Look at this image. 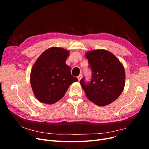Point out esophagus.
<instances>
[{"label": "esophagus", "mask_w": 149, "mask_h": 149, "mask_svg": "<svg viewBox=\"0 0 149 149\" xmlns=\"http://www.w3.org/2000/svg\"><path fill=\"white\" fill-rule=\"evenodd\" d=\"M82 78V74H79L78 76V79L79 81L81 80V79Z\"/></svg>", "instance_id": "obj_1"}]
</instances>
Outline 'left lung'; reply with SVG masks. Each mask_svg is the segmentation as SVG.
<instances>
[{
	"label": "left lung",
	"instance_id": "left-lung-1",
	"mask_svg": "<svg viewBox=\"0 0 149 149\" xmlns=\"http://www.w3.org/2000/svg\"><path fill=\"white\" fill-rule=\"evenodd\" d=\"M92 70L91 81L80 84L89 100L95 104L105 106L116 101L123 91L125 73L120 61L106 49H95L85 54Z\"/></svg>",
	"mask_w": 149,
	"mask_h": 149
}]
</instances>
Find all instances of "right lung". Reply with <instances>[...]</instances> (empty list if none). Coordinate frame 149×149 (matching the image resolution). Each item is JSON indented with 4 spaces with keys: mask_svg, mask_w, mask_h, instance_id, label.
<instances>
[{
    "mask_svg": "<svg viewBox=\"0 0 149 149\" xmlns=\"http://www.w3.org/2000/svg\"><path fill=\"white\" fill-rule=\"evenodd\" d=\"M70 55L67 49L49 48L36 60L30 73V84L40 102L52 104L64 96L70 86L78 81L65 62Z\"/></svg>",
    "mask_w": 149,
    "mask_h": 149,
    "instance_id": "add662e5",
    "label": "right lung"
}]
</instances>
